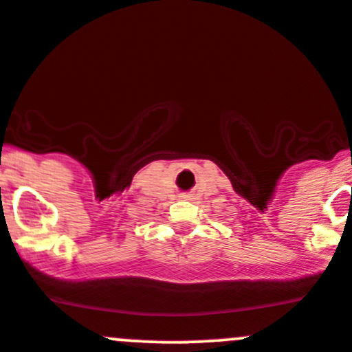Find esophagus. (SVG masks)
Wrapping results in <instances>:
<instances>
[{"mask_svg":"<svg viewBox=\"0 0 352 352\" xmlns=\"http://www.w3.org/2000/svg\"><path fill=\"white\" fill-rule=\"evenodd\" d=\"M184 198H188V197H184Z\"/></svg>","mask_w":352,"mask_h":352,"instance_id":"esophagus-1","label":"esophagus"}]
</instances>
